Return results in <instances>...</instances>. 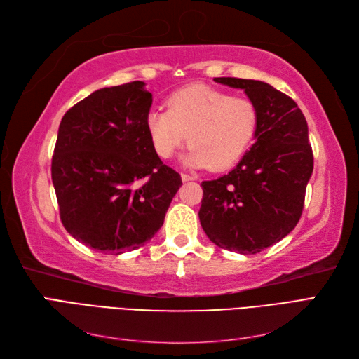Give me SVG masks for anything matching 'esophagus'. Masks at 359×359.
I'll return each instance as SVG.
<instances>
[{
    "label": "esophagus",
    "instance_id": "1",
    "mask_svg": "<svg viewBox=\"0 0 359 359\" xmlns=\"http://www.w3.org/2000/svg\"><path fill=\"white\" fill-rule=\"evenodd\" d=\"M181 180L186 182V181H193V180H196V177H193V175H187V173H181Z\"/></svg>",
    "mask_w": 359,
    "mask_h": 359
}]
</instances>
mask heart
Returning a JSON list of instances; mask_svg holds the SVG:
<instances>
[{"instance_id":"b5f03b06","label":"heart","mask_w":359,"mask_h":359,"mask_svg":"<svg viewBox=\"0 0 359 359\" xmlns=\"http://www.w3.org/2000/svg\"><path fill=\"white\" fill-rule=\"evenodd\" d=\"M145 124L160 158L175 156L189 135L187 165L223 170L233 166L252 144L257 109L245 97L196 83L170 94L168 109H151Z\"/></svg>"}]
</instances>
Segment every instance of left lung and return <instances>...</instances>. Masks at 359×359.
<instances>
[{
  "mask_svg": "<svg viewBox=\"0 0 359 359\" xmlns=\"http://www.w3.org/2000/svg\"><path fill=\"white\" fill-rule=\"evenodd\" d=\"M214 81L244 90L257 109V128L235 169L201 184L199 220L215 245L256 255L283 240L301 219L313 172L309 127L298 104L269 83Z\"/></svg>",
  "mask_w": 359,
  "mask_h": 359,
  "instance_id": "obj_1",
  "label": "left lung"
}]
</instances>
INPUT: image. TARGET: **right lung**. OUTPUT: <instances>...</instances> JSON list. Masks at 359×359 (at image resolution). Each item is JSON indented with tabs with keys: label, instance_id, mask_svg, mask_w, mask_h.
<instances>
[{
	"label": "right lung",
	"instance_id": "right-lung-1",
	"mask_svg": "<svg viewBox=\"0 0 359 359\" xmlns=\"http://www.w3.org/2000/svg\"><path fill=\"white\" fill-rule=\"evenodd\" d=\"M153 94L140 81L97 90L62 116L52 182L66 231L102 253L142 247L181 187L147 130Z\"/></svg>",
	"mask_w": 359,
	"mask_h": 359
}]
</instances>
